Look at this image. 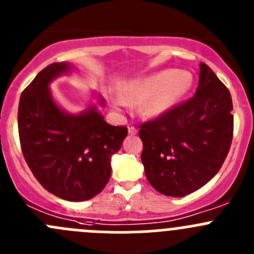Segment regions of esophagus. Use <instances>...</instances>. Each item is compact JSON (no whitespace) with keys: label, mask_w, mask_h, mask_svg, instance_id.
<instances>
[{"label":"esophagus","mask_w":254,"mask_h":254,"mask_svg":"<svg viewBox=\"0 0 254 254\" xmlns=\"http://www.w3.org/2000/svg\"><path fill=\"white\" fill-rule=\"evenodd\" d=\"M128 133L129 134H136L137 133V128L134 127L133 125H128Z\"/></svg>","instance_id":"34e87169"}]
</instances>
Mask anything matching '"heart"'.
<instances>
[{"mask_svg":"<svg viewBox=\"0 0 254 254\" xmlns=\"http://www.w3.org/2000/svg\"><path fill=\"white\" fill-rule=\"evenodd\" d=\"M192 82L190 72L162 69L121 84L117 92L126 102H139L138 112L142 117L158 118L190 92Z\"/></svg>","mask_w":254,"mask_h":254,"instance_id":"b5f03b06","label":"heart"}]
</instances>
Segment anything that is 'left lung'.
Segmentation results:
<instances>
[{
  "label": "left lung",
  "instance_id": "left-lung-1",
  "mask_svg": "<svg viewBox=\"0 0 254 254\" xmlns=\"http://www.w3.org/2000/svg\"><path fill=\"white\" fill-rule=\"evenodd\" d=\"M233 105L228 88L201 62L190 100L139 126L142 163L152 187L185 197L211 181L231 148Z\"/></svg>",
  "mask_w": 254,
  "mask_h": 254
}]
</instances>
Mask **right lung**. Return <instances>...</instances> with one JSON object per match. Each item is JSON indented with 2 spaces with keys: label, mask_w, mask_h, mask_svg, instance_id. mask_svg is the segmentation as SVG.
<instances>
[{
  "label": "right lung",
  "mask_w": 254,
  "mask_h": 254,
  "mask_svg": "<svg viewBox=\"0 0 254 254\" xmlns=\"http://www.w3.org/2000/svg\"><path fill=\"white\" fill-rule=\"evenodd\" d=\"M71 69L68 62L51 64L26 87L18 105V134L23 157L43 188L66 201L81 202L106 187L111 157L128 131L108 125L95 106L78 115L57 106L50 84ZM100 105L105 106L102 97Z\"/></svg>",
  "instance_id": "1"
}]
</instances>
